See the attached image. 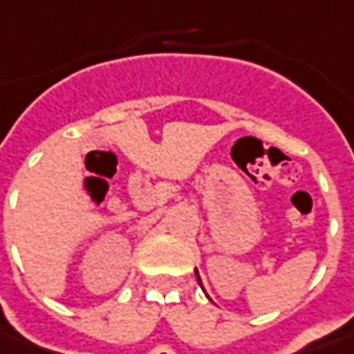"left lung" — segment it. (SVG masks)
<instances>
[{"instance_id": "obj_1", "label": "left lung", "mask_w": 354, "mask_h": 354, "mask_svg": "<svg viewBox=\"0 0 354 354\" xmlns=\"http://www.w3.org/2000/svg\"><path fill=\"white\" fill-rule=\"evenodd\" d=\"M194 273H196V279H198V283H200V287H202V279H200V275H198V269H196ZM202 289H204V287H202Z\"/></svg>"}]
</instances>
